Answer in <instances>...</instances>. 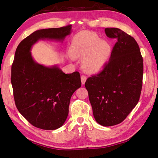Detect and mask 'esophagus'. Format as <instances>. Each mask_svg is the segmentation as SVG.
Returning <instances> with one entry per match:
<instances>
[{
	"label": "esophagus",
	"mask_w": 158,
	"mask_h": 158,
	"mask_svg": "<svg viewBox=\"0 0 158 158\" xmlns=\"http://www.w3.org/2000/svg\"><path fill=\"white\" fill-rule=\"evenodd\" d=\"M81 80L82 84H84V83H85V81H86V80H87V77H86L85 76H84V75H82V76L81 77Z\"/></svg>",
	"instance_id": "34e87169"
}]
</instances>
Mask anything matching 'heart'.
<instances>
[{"label":"heart","instance_id":"b5f03b06","mask_svg":"<svg viewBox=\"0 0 158 158\" xmlns=\"http://www.w3.org/2000/svg\"><path fill=\"white\" fill-rule=\"evenodd\" d=\"M112 52L110 43L94 32L81 31L74 36L69 47L71 60L82 58L83 69L90 74H97L105 68Z\"/></svg>","mask_w":158,"mask_h":158}]
</instances>
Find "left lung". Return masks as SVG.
<instances>
[{"mask_svg":"<svg viewBox=\"0 0 158 158\" xmlns=\"http://www.w3.org/2000/svg\"><path fill=\"white\" fill-rule=\"evenodd\" d=\"M117 42L105 69L87 79L85 87L96 122L119 124L138 103L142 89L143 60L135 39L117 28L105 29Z\"/></svg>","mask_w":158,"mask_h":158,"instance_id":"8db88e82","label":"left lung"}]
</instances>
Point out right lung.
I'll return each mask as SVG.
<instances>
[{
    "mask_svg": "<svg viewBox=\"0 0 158 158\" xmlns=\"http://www.w3.org/2000/svg\"><path fill=\"white\" fill-rule=\"evenodd\" d=\"M72 26L41 29L32 32L18 45L11 67V84L17 109L39 128L56 130L68 117L73 94L81 85L79 72L65 74L58 65L39 64L31 53L40 40L63 42Z\"/></svg>",
    "mask_w": 158,
    "mask_h": 158,
    "instance_id": "add662e5",
    "label": "right lung"
}]
</instances>
